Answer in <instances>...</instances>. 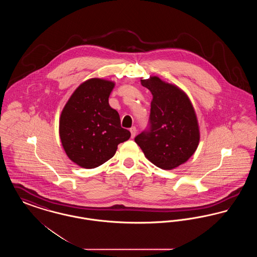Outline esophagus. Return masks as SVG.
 Segmentation results:
<instances>
[{
    "label": "esophagus",
    "instance_id": "obj_1",
    "mask_svg": "<svg viewBox=\"0 0 257 257\" xmlns=\"http://www.w3.org/2000/svg\"><path fill=\"white\" fill-rule=\"evenodd\" d=\"M130 132H131V137L135 138L136 134H137V128H136L135 126L131 127V128H130Z\"/></svg>",
    "mask_w": 257,
    "mask_h": 257
}]
</instances>
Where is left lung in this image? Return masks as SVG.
Returning <instances> with one entry per match:
<instances>
[{
    "mask_svg": "<svg viewBox=\"0 0 257 257\" xmlns=\"http://www.w3.org/2000/svg\"><path fill=\"white\" fill-rule=\"evenodd\" d=\"M152 93L150 127L135 138L145 156L162 170H173L190 159L200 133L194 106L180 87L157 76L142 79Z\"/></svg>",
    "mask_w": 257,
    "mask_h": 257,
    "instance_id": "8db88e82",
    "label": "left lung"
}]
</instances>
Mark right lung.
Wrapping results in <instances>:
<instances>
[{
    "label": "right lung",
    "mask_w": 257,
    "mask_h": 257,
    "mask_svg": "<svg viewBox=\"0 0 257 257\" xmlns=\"http://www.w3.org/2000/svg\"><path fill=\"white\" fill-rule=\"evenodd\" d=\"M114 82L91 78L82 83L61 110V145L76 165L94 169L110 160L131 133L120 126L119 114L109 105Z\"/></svg>",
    "instance_id": "right-lung-1"
}]
</instances>
